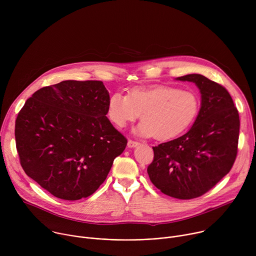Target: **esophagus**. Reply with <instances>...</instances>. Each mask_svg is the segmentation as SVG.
I'll return each mask as SVG.
<instances>
[{"label": "esophagus", "mask_w": 256, "mask_h": 256, "mask_svg": "<svg viewBox=\"0 0 256 256\" xmlns=\"http://www.w3.org/2000/svg\"><path fill=\"white\" fill-rule=\"evenodd\" d=\"M138 144H140V142H138L136 140H128V148H134Z\"/></svg>", "instance_id": "1"}]
</instances>
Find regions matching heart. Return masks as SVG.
<instances>
[{
    "label": "heart",
    "mask_w": 256,
    "mask_h": 256,
    "mask_svg": "<svg viewBox=\"0 0 256 256\" xmlns=\"http://www.w3.org/2000/svg\"><path fill=\"white\" fill-rule=\"evenodd\" d=\"M200 110L198 96L176 87L138 86L128 95L114 93L107 102V116L118 128H126L140 118L134 132L142 136L167 140L184 132Z\"/></svg>",
    "instance_id": "b5f03b06"
}]
</instances>
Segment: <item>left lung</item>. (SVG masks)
<instances>
[{"mask_svg":"<svg viewBox=\"0 0 256 256\" xmlns=\"http://www.w3.org/2000/svg\"><path fill=\"white\" fill-rule=\"evenodd\" d=\"M194 82L202 106L184 136L153 147L148 166L152 184L164 194L190 200L212 188L231 170L238 152L240 120L227 89L200 74L178 77Z\"/></svg>","mask_w":256,"mask_h":256,"instance_id":"left-lung-1","label":"left lung"}]
</instances>
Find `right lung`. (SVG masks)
I'll return each mask as SVG.
<instances>
[{
	"mask_svg": "<svg viewBox=\"0 0 256 256\" xmlns=\"http://www.w3.org/2000/svg\"><path fill=\"white\" fill-rule=\"evenodd\" d=\"M101 81H62L36 91L18 114L16 148L25 173L54 196L94 194L128 140L106 118Z\"/></svg>",
	"mask_w": 256,
	"mask_h": 256,
	"instance_id": "add662e5",
	"label": "right lung"
}]
</instances>
